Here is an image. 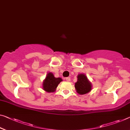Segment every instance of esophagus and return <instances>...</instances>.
Here are the masks:
<instances>
[{"label": "esophagus", "instance_id": "1", "mask_svg": "<svg viewBox=\"0 0 130 130\" xmlns=\"http://www.w3.org/2000/svg\"><path fill=\"white\" fill-rule=\"evenodd\" d=\"M66 80L67 81H70V80H71L70 77H66Z\"/></svg>", "mask_w": 130, "mask_h": 130}]
</instances>
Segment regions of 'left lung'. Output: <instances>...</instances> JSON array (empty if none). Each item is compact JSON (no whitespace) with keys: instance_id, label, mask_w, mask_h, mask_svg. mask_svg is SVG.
Instances as JSON below:
<instances>
[{"instance_id":"obj_1","label":"left lung","mask_w":130,"mask_h":130,"mask_svg":"<svg viewBox=\"0 0 130 130\" xmlns=\"http://www.w3.org/2000/svg\"><path fill=\"white\" fill-rule=\"evenodd\" d=\"M75 88L78 93L84 95L92 89V84L84 74H79L77 76V81L75 83Z\"/></svg>"}]
</instances>
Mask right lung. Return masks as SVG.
Returning <instances> with one entry per match:
<instances>
[{
  "instance_id": "right-lung-1",
  "label": "right lung",
  "mask_w": 130,
  "mask_h": 130,
  "mask_svg": "<svg viewBox=\"0 0 130 130\" xmlns=\"http://www.w3.org/2000/svg\"><path fill=\"white\" fill-rule=\"evenodd\" d=\"M61 81H62L61 78H56L53 73H49L43 80V89L49 93L53 92L56 89V88Z\"/></svg>"
}]
</instances>
